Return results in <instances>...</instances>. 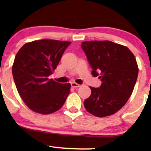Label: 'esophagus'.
Masks as SVG:
<instances>
[{
    "instance_id": "1",
    "label": "esophagus",
    "mask_w": 151,
    "mask_h": 151,
    "mask_svg": "<svg viewBox=\"0 0 151 151\" xmlns=\"http://www.w3.org/2000/svg\"><path fill=\"white\" fill-rule=\"evenodd\" d=\"M71 87H73V88H79V87L80 86V85L77 84V83H71Z\"/></svg>"
}]
</instances>
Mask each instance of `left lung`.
Instances as JSON below:
<instances>
[{
  "label": "left lung",
  "instance_id": "left-lung-1",
  "mask_svg": "<svg viewBox=\"0 0 151 151\" xmlns=\"http://www.w3.org/2000/svg\"><path fill=\"white\" fill-rule=\"evenodd\" d=\"M94 77L101 86L93 88L84 101L86 110L96 117L109 116L121 109L132 95L138 76V66L128 47L110 41L82 42Z\"/></svg>",
  "mask_w": 151,
  "mask_h": 151
}]
</instances>
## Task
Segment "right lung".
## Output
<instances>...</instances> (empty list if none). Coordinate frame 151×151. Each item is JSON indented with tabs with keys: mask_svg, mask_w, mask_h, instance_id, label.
Segmentation results:
<instances>
[{
	"mask_svg": "<svg viewBox=\"0 0 151 151\" xmlns=\"http://www.w3.org/2000/svg\"><path fill=\"white\" fill-rule=\"evenodd\" d=\"M70 42L42 39L25 44L15 56L12 74L19 96L31 110L47 115L62 107L69 83L49 79Z\"/></svg>",
	"mask_w": 151,
	"mask_h": 151,
	"instance_id": "right-lung-1",
	"label": "right lung"
}]
</instances>
